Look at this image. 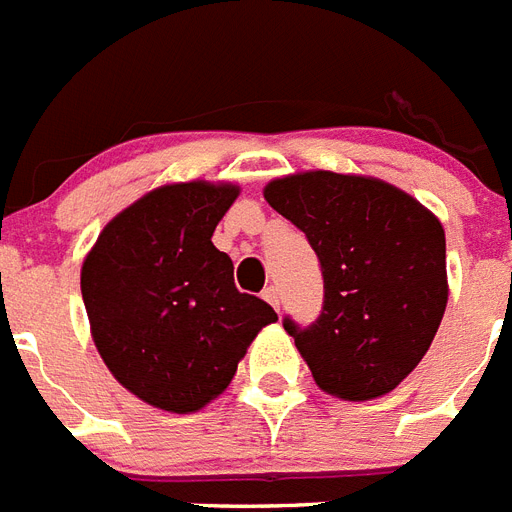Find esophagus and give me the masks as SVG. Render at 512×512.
<instances>
[{"instance_id":"34e87169","label":"esophagus","mask_w":512,"mask_h":512,"mask_svg":"<svg viewBox=\"0 0 512 512\" xmlns=\"http://www.w3.org/2000/svg\"><path fill=\"white\" fill-rule=\"evenodd\" d=\"M263 300L268 305H273L276 311H279V289H276V287H265L263 289Z\"/></svg>"}]
</instances>
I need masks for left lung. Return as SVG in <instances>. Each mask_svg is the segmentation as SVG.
<instances>
[{
    "instance_id": "1",
    "label": "left lung",
    "mask_w": 512,
    "mask_h": 512,
    "mask_svg": "<svg viewBox=\"0 0 512 512\" xmlns=\"http://www.w3.org/2000/svg\"><path fill=\"white\" fill-rule=\"evenodd\" d=\"M263 196L319 255L321 316L305 329L284 319L316 385L342 401L390 393L420 364L444 319L441 220L380 177L329 170L276 177Z\"/></svg>"
}]
</instances>
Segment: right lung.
Returning <instances> with one entry per match:
<instances>
[{
  "instance_id": "add662e5",
  "label": "right lung",
  "mask_w": 512,
  "mask_h": 512,
  "mask_svg": "<svg viewBox=\"0 0 512 512\" xmlns=\"http://www.w3.org/2000/svg\"><path fill=\"white\" fill-rule=\"evenodd\" d=\"M236 183L159 185L100 231L82 263V297L103 364L132 396L199 412L231 385L271 305L233 284L212 233Z\"/></svg>"
}]
</instances>
